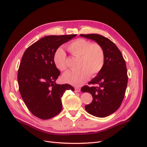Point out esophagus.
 Here are the masks:
<instances>
[{"label": "esophagus", "mask_w": 147, "mask_h": 147, "mask_svg": "<svg viewBox=\"0 0 147 147\" xmlns=\"http://www.w3.org/2000/svg\"><path fill=\"white\" fill-rule=\"evenodd\" d=\"M80 91V90L79 88H75V92H79Z\"/></svg>", "instance_id": "obj_1"}]
</instances>
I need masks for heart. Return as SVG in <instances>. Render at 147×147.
Masks as SVG:
<instances>
[{"instance_id": "heart-1", "label": "heart", "mask_w": 147, "mask_h": 147, "mask_svg": "<svg viewBox=\"0 0 147 147\" xmlns=\"http://www.w3.org/2000/svg\"><path fill=\"white\" fill-rule=\"evenodd\" d=\"M68 50L75 57H79L77 71H68L62 75L64 82L74 86L84 84L90 78L98 74L103 69L105 62V53L102 46L98 43L78 38L67 45ZM56 67L63 71L67 68V55L62 48H58L54 55Z\"/></svg>"}]
</instances>
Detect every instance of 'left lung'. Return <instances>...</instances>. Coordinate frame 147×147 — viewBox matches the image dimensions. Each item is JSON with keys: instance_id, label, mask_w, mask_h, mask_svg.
<instances>
[{"instance_id": "8db88e82", "label": "left lung", "mask_w": 147, "mask_h": 147, "mask_svg": "<svg viewBox=\"0 0 147 147\" xmlns=\"http://www.w3.org/2000/svg\"><path fill=\"white\" fill-rule=\"evenodd\" d=\"M100 44L105 53V62L102 71L89 84L84 86L82 92L92 94L93 100L85 108L88 113L97 117H105L115 113L124 99L128 82L125 62L119 49L109 38L97 34H80Z\"/></svg>"}]
</instances>
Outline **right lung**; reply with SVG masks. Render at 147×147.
Listing matches in <instances>:
<instances>
[{
    "instance_id": "1",
    "label": "right lung",
    "mask_w": 147,
    "mask_h": 147,
    "mask_svg": "<svg viewBox=\"0 0 147 147\" xmlns=\"http://www.w3.org/2000/svg\"><path fill=\"white\" fill-rule=\"evenodd\" d=\"M76 34L48 36L32 44L25 51L18 71L20 94L32 115L48 120L62 109L61 98L67 90L74 91L68 84L55 83L61 74L54 62L55 51Z\"/></svg>"
}]
</instances>
